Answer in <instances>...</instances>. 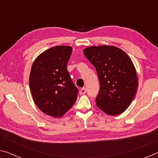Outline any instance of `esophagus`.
Segmentation results:
<instances>
[{"mask_svg": "<svg viewBox=\"0 0 158 158\" xmlns=\"http://www.w3.org/2000/svg\"><path fill=\"white\" fill-rule=\"evenodd\" d=\"M85 93H86V89H85V88H82V89H81V90H79L80 95H84Z\"/></svg>", "mask_w": 158, "mask_h": 158, "instance_id": "34e87169", "label": "esophagus"}]
</instances>
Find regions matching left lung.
<instances>
[{"instance_id": "left-lung-1", "label": "left lung", "mask_w": 158, "mask_h": 158, "mask_svg": "<svg viewBox=\"0 0 158 158\" xmlns=\"http://www.w3.org/2000/svg\"><path fill=\"white\" fill-rule=\"evenodd\" d=\"M85 56L96 69L100 89L96 105L111 116L121 114L135 98L138 87L137 72L126 53L110 45L90 46Z\"/></svg>"}]
</instances>
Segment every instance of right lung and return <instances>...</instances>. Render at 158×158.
I'll return each instance as SVG.
<instances>
[{
    "instance_id": "obj_1",
    "label": "right lung",
    "mask_w": 158,
    "mask_h": 158,
    "mask_svg": "<svg viewBox=\"0 0 158 158\" xmlns=\"http://www.w3.org/2000/svg\"><path fill=\"white\" fill-rule=\"evenodd\" d=\"M73 48L56 46L40 53L31 67L29 86L33 100L49 116H63L75 103L78 89L67 69Z\"/></svg>"
}]
</instances>
